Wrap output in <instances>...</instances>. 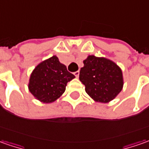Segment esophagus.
<instances>
[{"mask_svg": "<svg viewBox=\"0 0 149 149\" xmlns=\"http://www.w3.org/2000/svg\"><path fill=\"white\" fill-rule=\"evenodd\" d=\"M79 74H80V72L79 71H77V72H75L74 75L76 76V77H78Z\"/></svg>", "mask_w": 149, "mask_h": 149, "instance_id": "34e87169", "label": "esophagus"}]
</instances>
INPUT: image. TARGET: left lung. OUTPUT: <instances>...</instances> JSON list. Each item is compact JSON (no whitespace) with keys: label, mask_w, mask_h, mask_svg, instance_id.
Instances as JSON below:
<instances>
[{"label":"left lung","mask_w":149,"mask_h":149,"mask_svg":"<svg viewBox=\"0 0 149 149\" xmlns=\"http://www.w3.org/2000/svg\"><path fill=\"white\" fill-rule=\"evenodd\" d=\"M83 63L79 79L93 100L108 103L121 92L123 86L122 72L115 63L94 55L88 56Z\"/></svg>","instance_id":"left-lung-1"}]
</instances>
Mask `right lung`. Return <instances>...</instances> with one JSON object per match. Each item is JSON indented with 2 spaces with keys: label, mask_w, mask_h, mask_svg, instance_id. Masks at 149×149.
Wrapping results in <instances>:
<instances>
[{
  "label": "right lung",
  "mask_w": 149,
  "mask_h": 149,
  "mask_svg": "<svg viewBox=\"0 0 149 149\" xmlns=\"http://www.w3.org/2000/svg\"><path fill=\"white\" fill-rule=\"evenodd\" d=\"M75 76L67 70L56 56L49 58L36 67L29 80V91L43 103H52L63 94L67 83Z\"/></svg>",
  "instance_id": "obj_1"
}]
</instances>
